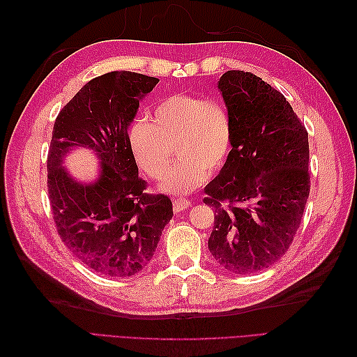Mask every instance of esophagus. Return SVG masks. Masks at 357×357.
Instances as JSON below:
<instances>
[{
	"mask_svg": "<svg viewBox=\"0 0 357 357\" xmlns=\"http://www.w3.org/2000/svg\"><path fill=\"white\" fill-rule=\"evenodd\" d=\"M172 207H174V211L180 213L183 210H186L190 207V201L185 199V198H176L174 204H172Z\"/></svg>",
	"mask_w": 357,
	"mask_h": 357,
	"instance_id": "34e87169",
	"label": "esophagus"
}]
</instances>
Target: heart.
I'll return each instance as SVG.
<instances>
[{
  "label": "heart",
  "mask_w": 357,
  "mask_h": 357,
  "mask_svg": "<svg viewBox=\"0 0 357 357\" xmlns=\"http://www.w3.org/2000/svg\"><path fill=\"white\" fill-rule=\"evenodd\" d=\"M234 142L232 119L220 100L198 95H169L158 102L152 123L142 119L129 131L138 167L168 192L189 193L226 165Z\"/></svg>",
  "instance_id": "heart-1"
}]
</instances>
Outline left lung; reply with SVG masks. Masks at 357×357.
Segmentation results:
<instances>
[{"label":"left lung","instance_id":"obj_1","mask_svg":"<svg viewBox=\"0 0 357 357\" xmlns=\"http://www.w3.org/2000/svg\"><path fill=\"white\" fill-rule=\"evenodd\" d=\"M219 89L234 142L226 165L205 188L214 208L208 248L226 273L271 266L294 241L310 195L308 132L284 95L261 77L226 71Z\"/></svg>","mask_w":357,"mask_h":357}]
</instances>
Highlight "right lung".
<instances>
[{"mask_svg": "<svg viewBox=\"0 0 357 357\" xmlns=\"http://www.w3.org/2000/svg\"><path fill=\"white\" fill-rule=\"evenodd\" d=\"M158 82L131 71L102 74L73 96L53 125L47 190L58 234L79 261L113 278L143 271L172 219L171 199L146 192L128 135L139 100ZM75 145L93 148L102 159L92 185L73 181L61 167Z\"/></svg>", "mask_w": 357, "mask_h": 357, "instance_id": "add662e5", "label": "right lung"}]
</instances>
